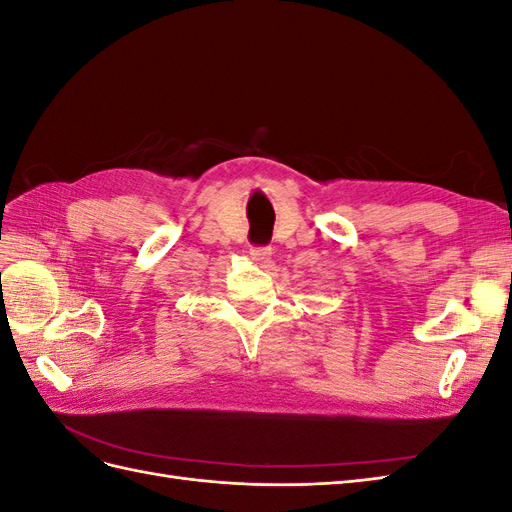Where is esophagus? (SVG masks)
<instances>
[{"mask_svg": "<svg viewBox=\"0 0 512 512\" xmlns=\"http://www.w3.org/2000/svg\"><path fill=\"white\" fill-rule=\"evenodd\" d=\"M250 256H252V260H256V262H267V260H269V256H271V247H267V245L252 247V250H250Z\"/></svg>", "mask_w": 512, "mask_h": 512, "instance_id": "esophagus-1", "label": "esophagus"}]
</instances>
